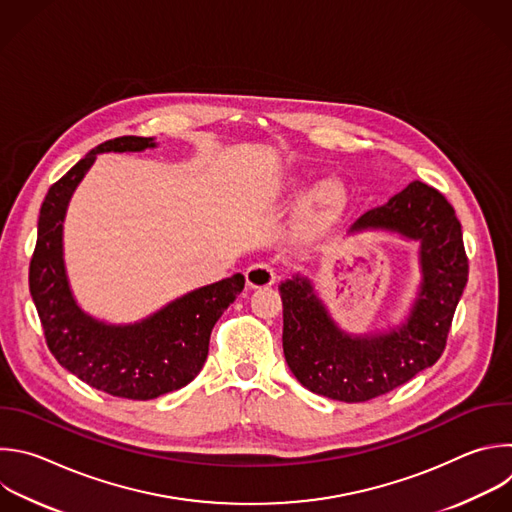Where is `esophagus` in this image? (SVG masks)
Returning a JSON list of instances; mask_svg holds the SVG:
<instances>
[{"label": "esophagus", "instance_id": "1", "mask_svg": "<svg viewBox=\"0 0 512 512\" xmlns=\"http://www.w3.org/2000/svg\"><path fill=\"white\" fill-rule=\"evenodd\" d=\"M245 279L247 285L253 289H261V287H269L275 283L277 279V271L275 267H271L269 263H255L245 271Z\"/></svg>", "mask_w": 512, "mask_h": 512}]
</instances>
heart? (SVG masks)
<instances>
[{"label": "heart", "mask_w": 512, "mask_h": 512, "mask_svg": "<svg viewBox=\"0 0 512 512\" xmlns=\"http://www.w3.org/2000/svg\"><path fill=\"white\" fill-rule=\"evenodd\" d=\"M303 179H291L287 185V191L297 193L303 187ZM344 203V189L337 181L327 179L323 183H319L303 201L301 205V225L303 227H315L321 225L323 221H327L339 207Z\"/></svg>", "instance_id": "1"}]
</instances>
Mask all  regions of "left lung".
<instances>
[{
    "label": "left lung",
    "instance_id": "8db88e82",
    "mask_svg": "<svg viewBox=\"0 0 512 512\" xmlns=\"http://www.w3.org/2000/svg\"><path fill=\"white\" fill-rule=\"evenodd\" d=\"M366 229L420 241L422 283L404 323L386 333L350 335L335 325L307 277L293 275L279 285L289 370L313 394L348 404L388 394L438 362L468 281L460 221L436 189L410 183L364 213L350 233Z\"/></svg>",
    "mask_w": 512,
    "mask_h": 512
}]
</instances>
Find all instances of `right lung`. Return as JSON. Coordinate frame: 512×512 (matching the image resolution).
<instances>
[{"mask_svg": "<svg viewBox=\"0 0 512 512\" xmlns=\"http://www.w3.org/2000/svg\"><path fill=\"white\" fill-rule=\"evenodd\" d=\"M154 146L152 138L120 136L98 144L76 162L42 203L30 261V293L58 364L88 386L128 400H152L195 380L207 360L217 319L245 287V277L235 273L130 325L98 321L76 303L62 245L68 203L96 154L142 152Z\"/></svg>", "mask_w": 512, "mask_h": 512, "instance_id": "obj_1", "label": "right lung"}]
</instances>
